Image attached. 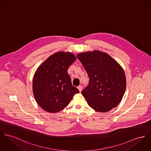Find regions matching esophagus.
Wrapping results in <instances>:
<instances>
[{
    "label": "esophagus",
    "instance_id": "esophagus-1",
    "mask_svg": "<svg viewBox=\"0 0 151 151\" xmlns=\"http://www.w3.org/2000/svg\"><path fill=\"white\" fill-rule=\"evenodd\" d=\"M78 90H79L80 93H81V91H82V90H83V87H82L81 86H79L78 87Z\"/></svg>",
    "mask_w": 151,
    "mask_h": 151
}]
</instances>
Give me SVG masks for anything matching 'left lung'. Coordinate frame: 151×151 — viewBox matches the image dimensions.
<instances>
[{"label":"left lung","mask_w":151,"mask_h":151,"mask_svg":"<svg viewBox=\"0 0 151 151\" xmlns=\"http://www.w3.org/2000/svg\"><path fill=\"white\" fill-rule=\"evenodd\" d=\"M77 58L90 79L81 91L88 105L101 113L116 107L123 98L127 85L122 67L110 55L99 50L81 53Z\"/></svg>","instance_id":"left-lung-1"}]
</instances>
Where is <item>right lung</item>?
<instances>
[{"mask_svg":"<svg viewBox=\"0 0 151 151\" xmlns=\"http://www.w3.org/2000/svg\"><path fill=\"white\" fill-rule=\"evenodd\" d=\"M70 52H58L51 56L37 69L33 79V92L36 102L45 111L58 113L64 109L75 93L68 69L76 60Z\"/></svg>","mask_w":151,"mask_h":151,"instance_id":"obj_1","label":"right lung"}]
</instances>
